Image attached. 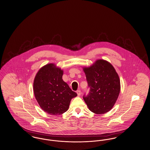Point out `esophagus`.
I'll use <instances>...</instances> for the list:
<instances>
[{
  "label": "esophagus",
  "instance_id": "1",
  "mask_svg": "<svg viewBox=\"0 0 150 150\" xmlns=\"http://www.w3.org/2000/svg\"><path fill=\"white\" fill-rule=\"evenodd\" d=\"M76 93H77V94H78V96H80L81 95V91L78 90V91H76Z\"/></svg>",
  "mask_w": 150,
  "mask_h": 150
}]
</instances>
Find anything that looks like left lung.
Listing matches in <instances>:
<instances>
[{
    "label": "left lung",
    "instance_id": "left-lung-1",
    "mask_svg": "<svg viewBox=\"0 0 150 150\" xmlns=\"http://www.w3.org/2000/svg\"><path fill=\"white\" fill-rule=\"evenodd\" d=\"M89 94L83 99L96 114H103L114 107L120 91V81L114 66L104 59H97L89 67H83Z\"/></svg>",
    "mask_w": 150,
    "mask_h": 150
}]
</instances>
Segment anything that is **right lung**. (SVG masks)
<instances>
[{"label":"right lung","instance_id":"right-lung-1","mask_svg":"<svg viewBox=\"0 0 150 150\" xmlns=\"http://www.w3.org/2000/svg\"><path fill=\"white\" fill-rule=\"evenodd\" d=\"M64 71L53 63L41 67L36 74L33 90L41 108L48 114L59 115L67 111L72 98L77 96L62 79Z\"/></svg>","mask_w":150,"mask_h":150}]
</instances>
